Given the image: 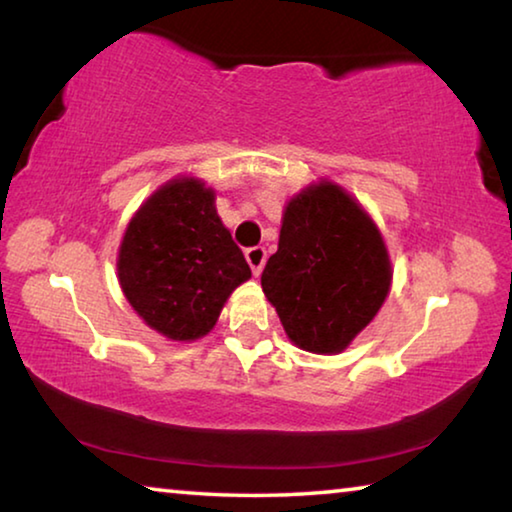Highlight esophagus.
<instances>
[{
	"instance_id": "34e87169",
	"label": "esophagus",
	"mask_w": 512,
	"mask_h": 512,
	"mask_svg": "<svg viewBox=\"0 0 512 512\" xmlns=\"http://www.w3.org/2000/svg\"><path fill=\"white\" fill-rule=\"evenodd\" d=\"M246 262L253 268V275H262L264 264H266V250L262 246L248 248L246 250Z\"/></svg>"
}]
</instances>
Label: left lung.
<instances>
[{
	"instance_id": "1",
	"label": "left lung",
	"mask_w": 512,
	"mask_h": 512,
	"mask_svg": "<svg viewBox=\"0 0 512 512\" xmlns=\"http://www.w3.org/2000/svg\"><path fill=\"white\" fill-rule=\"evenodd\" d=\"M391 282L386 241L350 192L323 178L289 198L262 289L296 348L343 352L377 316Z\"/></svg>"
}]
</instances>
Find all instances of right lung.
<instances>
[{
	"instance_id": "add662e5",
	"label": "right lung",
	"mask_w": 512,
	"mask_h": 512,
	"mask_svg": "<svg viewBox=\"0 0 512 512\" xmlns=\"http://www.w3.org/2000/svg\"><path fill=\"white\" fill-rule=\"evenodd\" d=\"M214 201V189L201 178H171L140 205L121 237L119 287L135 314L167 341L210 334L232 291L250 280Z\"/></svg>"
}]
</instances>
